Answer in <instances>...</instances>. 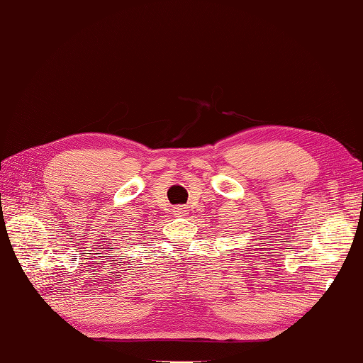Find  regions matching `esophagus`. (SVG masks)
I'll use <instances>...</instances> for the list:
<instances>
[{
	"label": "esophagus",
	"mask_w": 363,
	"mask_h": 363,
	"mask_svg": "<svg viewBox=\"0 0 363 363\" xmlns=\"http://www.w3.org/2000/svg\"><path fill=\"white\" fill-rule=\"evenodd\" d=\"M174 214L175 216H184V214H188V208L186 206H175Z\"/></svg>",
	"instance_id": "1"
}]
</instances>
